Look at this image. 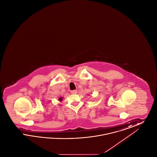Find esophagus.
<instances>
[{
  "label": "esophagus",
  "instance_id": "esophagus-1",
  "mask_svg": "<svg viewBox=\"0 0 157 157\" xmlns=\"http://www.w3.org/2000/svg\"><path fill=\"white\" fill-rule=\"evenodd\" d=\"M71 92L72 94H76L78 91H77V90H71Z\"/></svg>",
  "mask_w": 157,
  "mask_h": 157
}]
</instances>
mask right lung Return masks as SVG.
I'll return each mask as SVG.
<instances>
[{
	"instance_id": "1",
	"label": "right lung",
	"mask_w": 157,
	"mask_h": 157,
	"mask_svg": "<svg viewBox=\"0 0 157 157\" xmlns=\"http://www.w3.org/2000/svg\"><path fill=\"white\" fill-rule=\"evenodd\" d=\"M62 99V98H59V100L60 101H61Z\"/></svg>"
}]
</instances>
